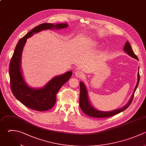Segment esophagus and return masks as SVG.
Here are the masks:
<instances>
[{"instance_id": "esophagus-1", "label": "esophagus", "mask_w": 146, "mask_h": 146, "mask_svg": "<svg viewBox=\"0 0 146 146\" xmlns=\"http://www.w3.org/2000/svg\"><path fill=\"white\" fill-rule=\"evenodd\" d=\"M75 75L77 77L79 78H82L84 76V74L83 73L80 71H77L75 72Z\"/></svg>"}]
</instances>
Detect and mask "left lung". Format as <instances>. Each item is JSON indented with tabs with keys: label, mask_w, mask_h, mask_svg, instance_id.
<instances>
[{
	"label": "left lung",
	"mask_w": 146,
	"mask_h": 146,
	"mask_svg": "<svg viewBox=\"0 0 146 146\" xmlns=\"http://www.w3.org/2000/svg\"><path fill=\"white\" fill-rule=\"evenodd\" d=\"M124 50L129 56H131V57L138 60V58H137V56L133 52V50L131 48V45L129 44V43L127 41L126 42V43L125 44V46L124 47ZM139 79H140V75H139V72H138V74H137V82L136 86L135 88V90L133 91V94H132L129 101L128 102V103L125 106H124L123 108H121L120 109H118V110H113V111H108V112H103V111H100L96 110L91 106V104H90V103L88 102V96H87V92L86 88L84 84L82 82H80V98H79V105H80V107L82 111L85 114H86L87 115H88L89 116L93 117H99V118H104V117H110V116H113L115 115H116V114L124 111L125 110H126L129 107V106L132 103V101L133 96H134L135 92V91H136V90L137 87V86L139 84Z\"/></svg>",
	"instance_id": "left-lung-1"
}]
</instances>
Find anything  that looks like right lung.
Instances as JSON below:
<instances>
[{
  "label": "right lung",
  "mask_w": 146,
  "mask_h": 146,
  "mask_svg": "<svg viewBox=\"0 0 146 146\" xmlns=\"http://www.w3.org/2000/svg\"><path fill=\"white\" fill-rule=\"evenodd\" d=\"M67 26L66 23L56 25L48 23L41 24L21 38L16 46L9 66L10 88L14 96L30 108L39 111H44L51 108L56 103L57 92L70 79L72 71L54 78L43 88L37 90L28 87L24 81L21 70V59L23 46L27 39L34 33L53 28L64 29Z\"/></svg>",
  "instance_id": "1"
}]
</instances>
